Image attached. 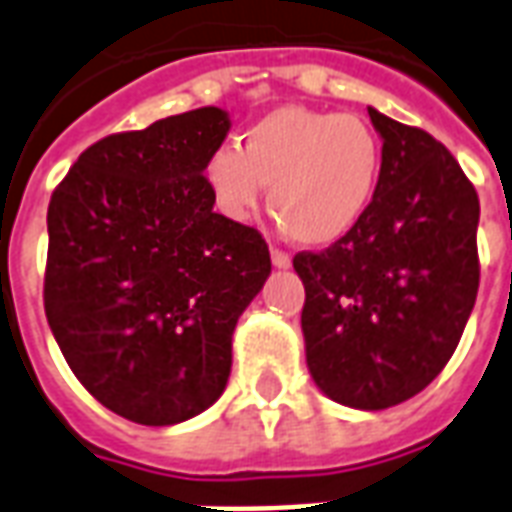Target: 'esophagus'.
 <instances>
[{
  "label": "esophagus",
  "mask_w": 512,
  "mask_h": 512,
  "mask_svg": "<svg viewBox=\"0 0 512 512\" xmlns=\"http://www.w3.org/2000/svg\"><path fill=\"white\" fill-rule=\"evenodd\" d=\"M270 256H272V264H275L278 270H288V267H291V256H288L286 251H278V248H272Z\"/></svg>",
  "instance_id": "esophagus-1"
}]
</instances>
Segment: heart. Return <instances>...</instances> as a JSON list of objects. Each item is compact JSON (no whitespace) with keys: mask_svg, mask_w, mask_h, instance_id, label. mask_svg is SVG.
Segmentation results:
<instances>
[{"mask_svg":"<svg viewBox=\"0 0 512 512\" xmlns=\"http://www.w3.org/2000/svg\"><path fill=\"white\" fill-rule=\"evenodd\" d=\"M380 178V142L356 115L286 105L245 132L242 151L210 153L205 180L229 221H248L270 188V210L291 240L324 248L351 234Z\"/></svg>","mask_w":512,"mask_h":512,"instance_id":"obj_1","label":"heart"}]
</instances>
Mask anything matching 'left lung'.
Segmentation results:
<instances>
[{"mask_svg": "<svg viewBox=\"0 0 512 512\" xmlns=\"http://www.w3.org/2000/svg\"><path fill=\"white\" fill-rule=\"evenodd\" d=\"M370 110L383 140L359 226L297 253L307 370L326 397L386 410L416 397L456 351L478 297L475 188L443 142Z\"/></svg>", "mask_w": 512, "mask_h": 512, "instance_id": "8db88e82", "label": "left lung"}]
</instances>
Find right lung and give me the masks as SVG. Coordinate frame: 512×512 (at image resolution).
<instances>
[{
  "label": "right lung",
  "instance_id": "1",
  "mask_svg": "<svg viewBox=\"0 0 512 512\" xmlns=\"http://www.w3.org/2000/svg\"><path fill=\"white\" fill-rule=\"evenodd\" d=\"M229 113L199 107L80 153L48 205L45 315L107 410L172 426L224 394L232 334L270 278L253 226L213 210L205 164Z\"/></svg>",
  "mask_w": 512,
  "mask_h": 512
}]
</instances>
